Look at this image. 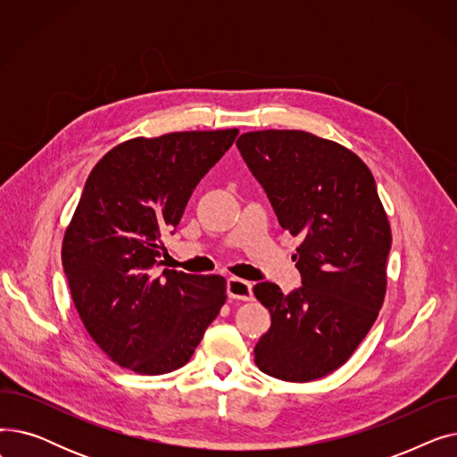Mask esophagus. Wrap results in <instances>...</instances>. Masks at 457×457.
Returning a JSON list of instances; mask_svg holds the SVG:
<instances>
[{"instance_id": "esophagus-1", "label": "esophagus", "mask_w": 457, "mask_h": 457, "mask_svg": "<svg viewBox=\"0 0 457 457\" xmlns=\"http://www.w3.org/2000/svg\"><path fill=\"white\" fill-rule=\"evenodd\" d=\"M226 295L233 300H252V283L241 278H229L226 283Z\"/></svg>"}]
</instances>
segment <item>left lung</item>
<instances>
[{
    "label": "left lung",
    "instance_id": "left-lung-1",
    "mask_svg": "<svg viewBox=\"0 0 457 457\" xmlns=\"http://www.w3.org/2000/svg\"><path fill=\"white\" fill-rule=\"evenodd\" d=\"M237 148L279 226L302 237L293 257L302 287H253L272 317L255 365L283 381L319 379L348 361L386 298L391 226L376 181L355 154L305 131H252Z\"/></svg>",
    "mask_w": 457,
    "mask_h": 457
}]
</instances>
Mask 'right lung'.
Here are the masks:
<instances>
[{
    "mask_svg": "<svg viewBox=\"0 0 457 457\" xmlns=\"http://www.w3.org/2000/svg\"><path fill=\"white\" fill-rule=\"evenodd\" d=\"M238 129L181 131L118 144L92 172L62 241L78 313L124 369L183 367L226 302L222 276L161 269V237L178 228L200 179Z\"/></svg>",
    "mask_w": 457,
    "mask_h": 457,
    "instance_id": "right-lung-1",
    "label": "right lung"
}]
</instances>
